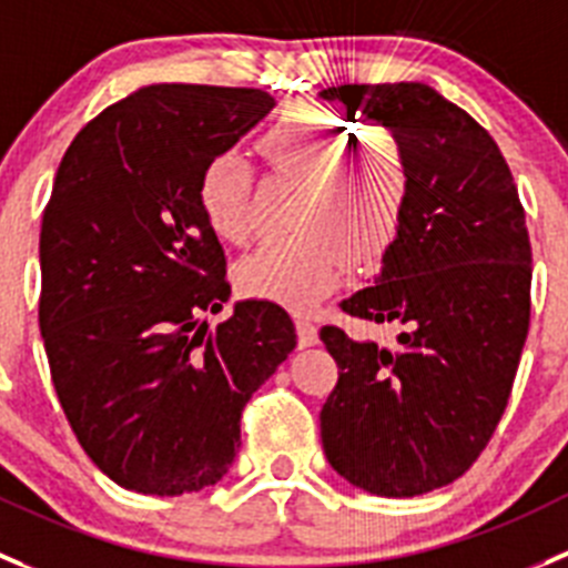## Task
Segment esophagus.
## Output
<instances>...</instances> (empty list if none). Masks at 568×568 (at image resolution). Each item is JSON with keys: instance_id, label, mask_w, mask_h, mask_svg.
<instances>
[{"instance_id": "obj_1", "label": "esophagus", "mask_w": 568, "mask_h": 568, "mask_svg": "<svg viewBox=\"0 0 568 568\" xmlns=\"http://www.w3.org/2000/svg\"><path fill=\"white\" fill-rule=\"evenodd\" d=\"M296 342H300V347H314L316 342H320V331H316L314 322L308 320V316H296Z\"/></svg>"}]
</instances>
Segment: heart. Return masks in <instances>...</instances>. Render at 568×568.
<instances>
[{"label": "heart", "mask_w": 568, "mask_h": 568, "mask_svg": "<svg viewBox=\"0 0 568 568\" xmlns=\"http://www.w3.org/2000/svg\"><path fill=\"white\" fill-rule=\"evenodd\" d=\"M311 103L291 105L257 140L268 171L302 182L291 235L237 263V288L285 308H308L349 274L353 252L373 263L395 241L409 201V164L392 136L369 134ZM252 173L241 153H215L199 176V206L221 241L248 230Z\"/></svg>", "instance_id": "b5f03b06"}]
</instances>
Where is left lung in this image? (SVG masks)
<instances>
[{"label": "left lung", "mask_w": 568, "mask_h": 568, "mask_svg": "<svg viewBox=\"0 0 568 568\" xmlns=\"http://www.w3.org/2000/svg\"><path fill=\"white\" fill-rule=\"evenodd\" d=\"M320 98L386 125L409 164L381 277L338 305L400 336L378 347L322 327L338 364L322 445L349 485L409 499L459 479L505 415L529 331L527 221L499 145L426 83H344Z\"/></svg>", "instance_id": "obj_1"}]
</instances>
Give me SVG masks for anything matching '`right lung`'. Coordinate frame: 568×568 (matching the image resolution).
I'll use <instances>...</instances> for the list:
<instances>
[{"instance_id": "add662e5", "label": "right lung", "mask_w": 568, "mask_h": 568, "mask_svg": "<svg viewBox=\"0 0 568 568\" xmlns=\"http://www.w3.org/2000/svg\"><path fill=\"white\" fill-rule=\"evenodd\" d=\"M274 109L260 89L156 83L83 125L41 221L39 327L58 400L94 465L125 490L215 485L241 415L296 347L280 305L230 300L199 176Z\"/></svg>"}]
</instances>
